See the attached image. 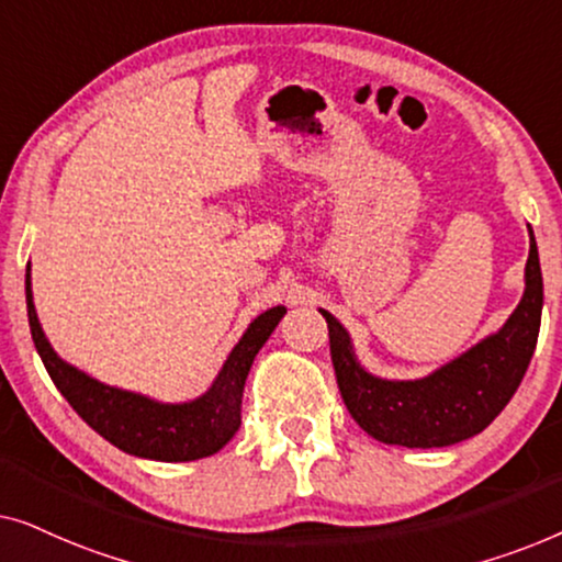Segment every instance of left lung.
<instances>
[{"instance_id": "1", "label": "left lung", "mask_w": 562, "mask_h": 562, "mask_svg": "<svg viewBox=\"0 0 562 562\" xmlns=\"http://www.w3.org/2000/svg\"><path fill=\"white\" fill-rule=\"evenodd\" d=\"M525 279V296L496 335L419 381L366 373L345 327L319 310L327 319L337 389L352 419L379 442L404 448H445L483 432L519 389L540 335L542 271L532 229Z\"/></svg>"}]
</instances>
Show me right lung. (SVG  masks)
<instances>
[{
  "mask_svg": "<svg viewBox=\"0 0 562 562\" xmlns=\"http://www.w3.org/2000/svg\"><path fill=\"white\" fill-rule=\"evenodd\" d=\"M25 294L33 342L41 352L45 371L60 394L66 396V402L114 448L137 458L164 460V463H187V460L214 456L233 440L237 427H240L243 389L252 358L258 356L279 319L286 314L283 306H273L258 319H252L248 333L240 337V342L235 345V350L222 366L217 381L196 402L158 404L140 394L104 386V383L89 379L87 373L76 371L74 366L64 363L53 352L35 314L33 291H30V263Z\"/></svg>",
  "mask_w": 562,
  "mask_h": 562,
  "instance_id": "1",
  "label": "right lung"
}]
</instances>
